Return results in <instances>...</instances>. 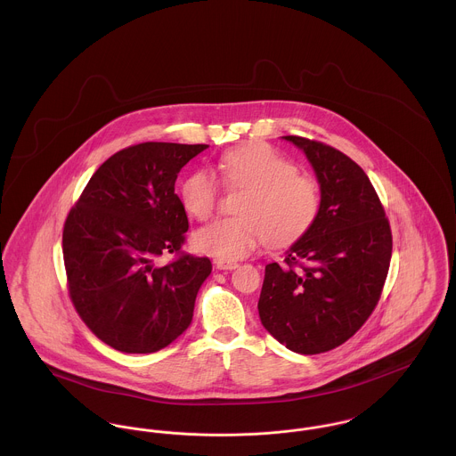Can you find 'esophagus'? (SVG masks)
<instances>
[{"instance_id": "obj_1", "label": "esophagus", "mask_w": 456, "mask_h": 456, "mask_svg": "<svg viewBox=\"0 0 456 456\" xmlns=\"http://www.w3.org/2000/svg\"><path fill=\"white\" fill-rule=\"evenodd\" d=\"M214 263H216V266H217L219 270H233V268L239 266L237 261L224 260V258H217Z\"/></svg>"}]
</instances>
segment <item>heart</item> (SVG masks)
I'll return each instance as SVG.
<instances>
[{"label": "heart", "instance_id": "obj_1", "mask_svg": "<svg viewBox=\"0 0 456 456\" xmlns=\"http://www.w3.org/2000/svg\"><path fill=\"white\" fill-rule=\"evenodd\" d=\"M230 188H244L239 216L219 217L193 237L201 253L239 260L266 239L284 246L302 239L318 221L323 207L322 186L314 177L298 174V167L268 143L253 142L235 147L219 159ZM219 179L210 170L190 174L179 188L184 210L207 219L219 201Z\"/></svg>", "mask_w": 456, "mask_h": 456}]
</instances>
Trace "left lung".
<instances>
[{"instance_id":"obj_1","label":"left lung","mask_w":456,"mask_h":456,"mask_svg":"<svg viewBox=\"0 0 456 456\" xmlns=\"http://www.w3.org/2000/svg\"><path fill=\"white\" fill-rule=\"evenodd\" d=\"M311 161L323 193L314 226L268 263L261 325L288 349L320 354L351 338L376 309L388 275L391 228L367 174L323 142L284 136Z\"/></svg>"}]
</instances>
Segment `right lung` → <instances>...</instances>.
I'll use <instances>...</instances> for the list:
<instances>
[{"mask_svg":"<svg viewBox=\"0 0 456 456\" xmlns=\"http://www.w3.org/2000/svg\"><path fill=\"white\" fill-rule=\"evenodd\" d=\"M205 143L143 142L110 156L69 208L66 284L87 328L121 353H154L193 320L212 263L183 253L190 228L175 181ZM174 254L167 265L155 261Z\"/></svg>","mask_w":456,"mask_h":456,"instance_id":"add662e5","label":"right lung"}]
</instances>
